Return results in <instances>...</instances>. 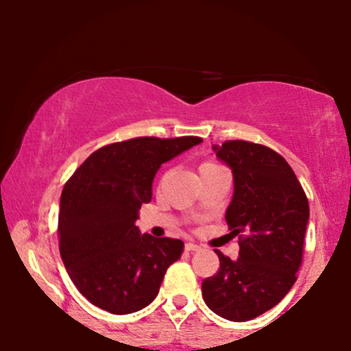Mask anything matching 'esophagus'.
Listing matches in <instances>:
<instances>
[{
  "label": "esophagus",
  "instance_id": "obj_1",
  "mask_svg": "<svg viewBox=\"0 0 351 351\" xmlns=\"http://www.w3.org/2000/svg\"><path fill=\"white\" fill-rule=\"evenodd\" d=\"M184 249H186V251H189V252H195V251H199V245L198 244H193V243H186L184 244Z\"/></svg>",
  "mask_w": 351,
  "mask_h": 351
}]
</instances>
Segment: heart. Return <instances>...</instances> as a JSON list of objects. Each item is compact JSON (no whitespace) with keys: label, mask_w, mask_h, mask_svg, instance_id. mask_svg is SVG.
<instances>
[{"label":"heart","mask_w":351,"mask_h":351,"mask_svg":"<svg viewBox=\"0 0 351 351\" xmlns=\"http://www.w3.org/2000/svg\"><path fill=\"white\" fill-rule=\"evenodd\" d=\"M213 167H217V165H215V163H203V165H201V168H199V170H206V168H213Z\"/></svg>","instance_id":"b5f03b06"}]
</instances>
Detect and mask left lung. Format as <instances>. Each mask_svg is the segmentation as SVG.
I'll return each instance as SVG.
<instances>
[{
    "label": "left lung",
    "mask_w": 351,
    "mask_h": 351,
    "mask_svg": "<svg viewBox=\"0 0 351 351\" xmlns=\"http://www.w3.org/2000/svg\"><path fill=\"white\" fill-rule=\"evenodd\" d=\"M228 165L234 193L226 209L239 257L217 252L219 272L204 279L203 299L216 315L247 322L284 299L302 264L308 201L295 173L271 148L243 140L213 145Z\"/></svg>",
    "instance_id": "obj_1"
}]
</instances>
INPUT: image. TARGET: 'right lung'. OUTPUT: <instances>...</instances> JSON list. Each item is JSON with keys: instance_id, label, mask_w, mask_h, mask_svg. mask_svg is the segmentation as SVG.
Here are the masks:
<instances>
[{"instance_id": "1", "label": "right lung", "mask_w": 351, "mask_h": 351, "mask_svg": "<svg viewBox=\"0 0 351 351\" xmlns=\"http://www.w3.org/2000/svg\"><path fill=\"white\" fill-rule=\"evenodd\" d=\"M203 140L142 136L102 147L75 170L59 203V251L71 280L95 307L127 315L152 304L183 241L142 234L135 221L152 201L163 163Z\"/></svg>"}]
</instances>
